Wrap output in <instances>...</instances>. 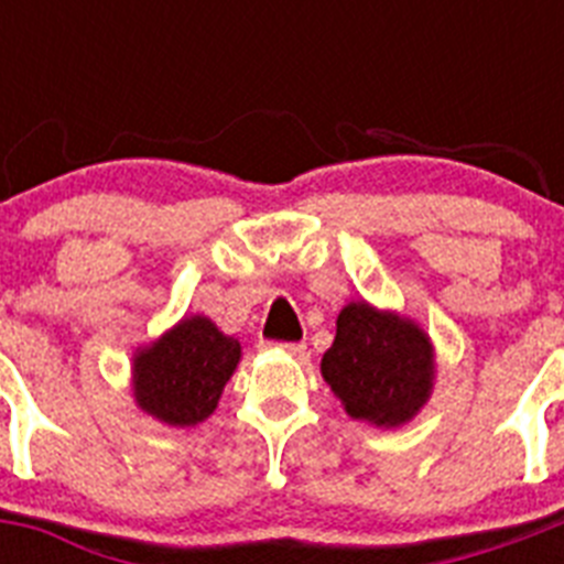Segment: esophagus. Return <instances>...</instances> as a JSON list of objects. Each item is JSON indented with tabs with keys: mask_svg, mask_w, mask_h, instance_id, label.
I'll return each mask as SVG.
<instances>
[{
	"mask_svg": "<svg viewBox=\"0 0 564 564\" xmlns=\"http://www.w3.org/2000/svg\"><path fill=\"white\" fill-rule=\"evenodd\" d=\"M268 347H273V350L288 352V356H293V358H302L307 352L305 344H268Z\"/></svg>",
	"mask_w": 564,
	"mask_h": 564,
	"instance_id": "34e87169",
	"label": "esophagus"
}]
</instances>
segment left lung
Listing matches in <instances>:
<instances>
[{"label":"left lung","mask_w":564,"mask_h":564,"mask_svg":"<svg viewBox=\"0 0 564 564\" xmlns=\"http://www.w3.org/2000/svg\"><path fill=\"white\" fill-rule=\"evenodd\" d=\"M435 344L415 318L352 299L336 318L322 378L352 421L398 430L435 390Z\"/></svg>","instance_id":"left-lung-1"}]
</instances>
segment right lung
<instances>
[{
    "label": "right lung",
    "instance_id": "obj_1",
    "mask_svg": "<svg viewBox=\"0 0 564 564\" xmlns=\"http://www.w3.org/2000/svg\"><path fill=\"white\" fill-rule=\"evenodd\" d=\"M242 347L203 313L183 316L174 327L132 352L134 406L166 426H197L206 421Z\"/></svg>",
    "mask_w": 564,
    "mask_h": 564
}]
</instances>
